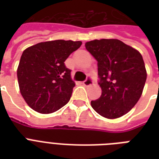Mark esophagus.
Returning <instances> with one entry per match:
<instances>
[{"label":"esophagus","mask_w":159,"mask_h":159,"mask_svg":"<svg viewBox=\"0 0 159 159\" xmlns=\"http://www.w3.org/2000/svg\"><path fill=\"white\" fill-rule=\"evenodd\" d=\"M93 83V81H92V77H88L87 79L85 80L84 82H83V85H84L85 87H88V86H91V85Z\"/></svg>","instance_id":"obj_1"}]
</instances>
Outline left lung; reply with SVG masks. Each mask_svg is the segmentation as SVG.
Here are the masks:
<instances>
[{
	"label": "left lung",
	"mask_w": 159,
	"mask_h": 159,
	"mask_svg": "<svg viewBox=\"0 0 159 159\" xmlns=\"http://www.w3.org/2000/svg\"><path fill=\"white\" fill-rule=\"evenodd\" d=\"M86 48L97 59L102 95L91 105L108 119L128 113L140 98L147 78L140 53L119 39H95Z\"/></svg>",
	"instance_id": "1"
}]
</instances>
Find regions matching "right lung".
Instances as JSON below:
<instances>
[{"instance_id":"obj_1","label":"right lung","mask_w":159,"mask_h":159,"mask_svg":"<svg viewBox=\"0 0 159 159\" xmlns=\"http://www.w3.org/2000/svg\"><path fill=\"white\" fill-rule=\"evenodd\" d=\"M82 43L58 39L39 43L24 51L17 77L20 93L29 106L48 114L69 102L75 83L64 62Z\"/></svg>"}]
</instances>
